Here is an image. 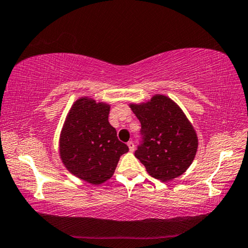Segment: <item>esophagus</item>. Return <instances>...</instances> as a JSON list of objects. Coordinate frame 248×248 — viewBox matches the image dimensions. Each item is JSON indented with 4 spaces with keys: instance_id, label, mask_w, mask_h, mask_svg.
<instances>
[{
    "instance_id": "1",
    "label": "esophagus",
    "mask_w": 248,
    "mask_h": 248,
    "mask_svg": "<svg viewBox=\"0 0 248 248\" xmlns=\"http://www.w3.org/2000/svg\"><path fill=\"white\" fill-rule=\"evenodd\" d=\"M127 146H128V148H129V151L131 152H134V149H135V145H134V143L132 140H129L128 143H127Z\"/></svg>"
}]
</instances>
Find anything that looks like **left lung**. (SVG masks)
Here are the masks:
<instances>
[{
    "mask_svg": "<svg viewBox=\"0 0 248 248\" xmlns=\"http://www.w3.org/2000/svg\"><path fill=\"white\" fill-rule=\"evenodd\" d=\"M140 122V143L135 157L152 177L169 181L184 173L196 156L198 137L181 108L165 95L131 104Z\"/></svg>",
    "mask_w": 248,
    "mask_h": 248,
    "instance_id": "left-lung-1",
    "label": "left lung"
}]
</instances>
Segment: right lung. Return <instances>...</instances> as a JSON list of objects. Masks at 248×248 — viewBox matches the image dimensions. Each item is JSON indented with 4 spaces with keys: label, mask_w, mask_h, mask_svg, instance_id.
Here are the masks:
<instances>
[{
    "label": "right lung",
    "mask_w": 248,
    "mask_h": 248,
    "mask_svg": "<svg viewBox=\"0 0 248 248\" xmlns=\"http://www.w3.org/2000/svg\"><path fill=\"white\" fill-rule=\"evenodd\" d=\"M109 105L82 97L72 105L60 135L59 151L66 168L92 185L109 179L128 146L108 123Z\"/></svg>",
    "instance_id": "obj_1"
}]
</instances>
